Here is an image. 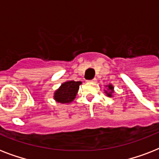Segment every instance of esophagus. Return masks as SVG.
Segmentation results:
<instances>
[{
  "instance_id": "obj_1",
  "label": "esophagus",
  "mask_w": 159,
  "mask_h": 159,
  "mask_svg": "<svg viewBox=\"0 0 159 159\" xmlns=\"http://www.w3.org/2000/svg\"><path fill=\"white\" fill-rule=\"evenodd\" d=\"M90 82H97V78H93V79H92Z\"/></svg>"
}]
</instances>
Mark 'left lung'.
Masks as SVG:
<instances>
[{
	"mask_svg": "<svg viewBox=\"0 0 159 159\" xmlns=\"http://www.w3.org/2000/svg\"><path fill=\"white\" fill-rule=\"evenodd\" d=\"M108 87H109V91H110V92H106V93L107 94L108 97H111V94H112V92H113V87H112V85H109Z\"/></svg>",
	"mask_w": 159,
	"mask_h": 159,
	"instance_id": "left-lung-1",
	"label": "left lung"
}]
</instances>
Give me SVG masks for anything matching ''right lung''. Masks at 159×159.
<instances>
[{
  "label": "right lung",
  "mask_w": 159,
  "mask_h": 159,
  "mask_svg": "<svg viewBox=\"0 0 159 159\" xmlns=\"http://www.w3.org/2000/svg\"><path fill=\"white\" fill-rule=\"evenodd\" d=\"M81 82L67 81L61 85V87L55 92L54 99L60 103H70L76 97Z\"/></svg>",
  "instance_id": "add662e5"
}]
</instances>
